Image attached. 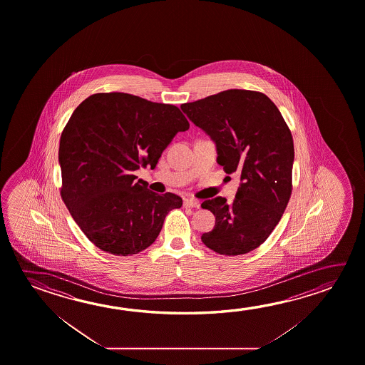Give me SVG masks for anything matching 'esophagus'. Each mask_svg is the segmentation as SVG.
I'll list each match as a JSON object with an SVG mask.
<instances>
[{
    "instance_id": "esophagus-1",
    "label": "esophagus",
    "mask_w": 365,
    "mask_h": 365,
    "mask_svg": "<svg viewBox=\"0 0 365 365\" xmlns=\"http://www.w3.org/2000/svg\"><path fill=\"white\" fill-rule=\"evenodd\" d=\"M185 207H196V209H198L200 207V202H198L197 200H193V198H185Z\"/></svg>"
}]
</instances>
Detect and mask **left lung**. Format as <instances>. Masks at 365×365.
I'll return each mask as SVG.
<instances>
[{"instance_id":"obj_1","label":"left lung","mask_w":365,"mask_h":365,"mask_svg":"<svg viewBox=\"0 0 365 365\" xmlns=\"http://www.w3.org/2000/svg\"><path fill=\"white\" fill-rule=\"evenodd\" d=\"M183 113L214 141L216 162L238 173L235 198L203 201L215 227L203 245L219 255L238 256L269 238L292 195L294 144L280 110L257 91L232 89L180 106Z\"/></svg>"}]
</instances>
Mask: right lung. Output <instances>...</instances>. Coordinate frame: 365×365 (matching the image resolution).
<instances>
[{
    "label": "right lung",
    "mask_w": 365,
    "mask_h": 365,
    "mask_svg": "<svg viewBox=\"0 0 365 365\" xmlns=\"http://www.w3.org/2000/svg\"><path fill=\"white\" fill-rule=\"evenodd\" d=\"M188 128L175 106L125 93L90 96L73 110L61 135V196L98 248L131 256L155 242L182 198L150 191L133 172L154 169L174 136Z\"/></svg>",
    "instance_id": "1"
}]
</instances>
